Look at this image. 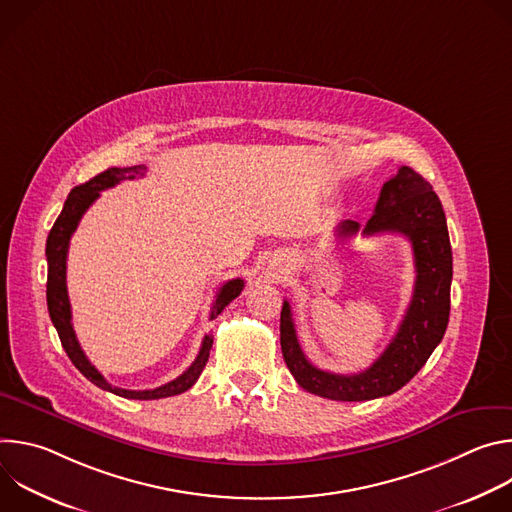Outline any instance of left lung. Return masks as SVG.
Returning a JSON list of instances; mask_svg holds the SVG:
<instances>
[{
  "label": "left lung",
  "instance_id": "left-lung-1",
  "mask_svg": "<svg viewBox=\"0 0 512 512\" xmlns=\"http://www.w3.org/2000/svg\"><path fill=\"white\" fill-rule=\"evenodd\" d=\"M358 231L364 237L379 233L407 237L417 275L413 298L395 338L367 371L356 375H336L314 367L298 342L289 302H283L279 334L287 369L302 389L332 401H369L399 391L442 342L450 320L452 245L442 202L423 176L401 166L383 184L367 225L360 229L356 221H344L336 227L342 239L354 237Z\"/></svg>",
  "mask_w": 512,
  "mask_h": 512
}]
</instances>
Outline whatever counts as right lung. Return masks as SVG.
Wrapping results in <instances>:
<instances>
[{
    "mask_svg": "<svg viewBox=\"0 0 512 512\" xmlns=\"http://www.w3.org/2000/svg\"><path fill=\"white\" fill-rule=\"evenodd\" d=\"M145 174V166H131V168H109L101 174H97L95 178H91L89 182L72 188L62 212L58 214L54 227L48 233L46 239V261H48V281H46V302H48V314L50 320L58 332V338L62 342V348L66 350L68 358L72 360V364L97 387H101L103 391L115 393L119 397L125 399H141V401H150V399H164V397H174L180 395L184 391H188L196 379L200 377L202 369L206 367L208 362V354L212 348V336L206 334L200 346L198 356L194 358V362L190 367L174 381L156 387V389H148V391H129V389H121V387H113L111 383L105 381V377L93 367L91 360L87 358V354L83 352L75 330H72V314H70V302H68V291H66V255H68V243L72 233L77 231L83 214L87 212V208L99 198L101 190L113 188L115 184H119L121 180H133L137 176ZM245 283L243 279H231L227 281L221 289H218L216 300L212 304L210 310V320H214L218 314H221L239 294L243 291Z\"/></svg>",
    "mask_w": 512,
    "mask_h": 512,
    "instance_id": "right-lung-1",
    "label": "right lung"
}]
</instances>
